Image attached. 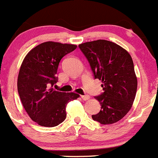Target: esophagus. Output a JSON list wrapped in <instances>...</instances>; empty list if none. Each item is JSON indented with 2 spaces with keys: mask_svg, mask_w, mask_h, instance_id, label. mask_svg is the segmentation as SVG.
Segmentation results:
<instances>
[{
  "mask_svg": "<svg viewBox=\"0 0 158 158\" xmlns=\"http://www.w3.org/2000/svg\"><path fill=\"white\" fill-rule=\"evenodd\" d=\"M81 98L83 100H88L90 98V96L88 94H85V95H81Z\"/></svg>",
  "mask_w": 158,
  "mask_h": 158,
  "instance_id": "34e87169",
  "label": "esophagus"
}]
</instances>
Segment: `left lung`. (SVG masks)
Instances as JSON below:
<instances>
[{"instance_id": "left-lung-1", "label": "left lung", "mask_w": 158, "mask_h": 158, "mask_svg": "<svg viewBox=\"0 0 158 158\" xmlns=\"http://www.w3.org/2000/svg\"><path fill=\"white\" fill-rule=\"evenodd\" d=\"M88 60L94 79L102 80L103 92L94 98L101 110L93 120L101 124H113L130 111L134 101L138 80L132 58L127 50L105 40L79 45Z\"/></svg>"}]
</instances>
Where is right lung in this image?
<instances>
[{"instance_id": "right-lung-1", "label": "right lung", "mask_w": 158, "mask_h": 158, "mask_svg": "<svg viewBox=\"0 0 158 158\" xmlns=\"http://www.w3.org/2000/svg\"><path fill=\"white\" fill-rule=\"evenodd\" d=\"M76 45L44 42L31 49L22 62L17 79L20 100L31 119L46 127H53L66 118V106L79 98L76 93L53 89L61 59Z\"/></svg>"}]
</instances>
